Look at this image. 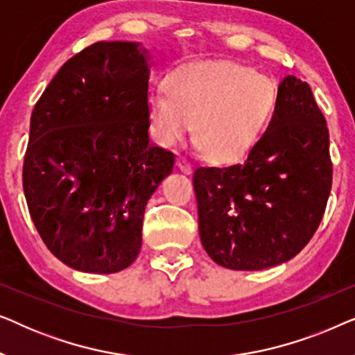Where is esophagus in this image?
I'll use <instances>...</instances> for the list:
<instances>
[{
    "label": "esophagus",
    "instance_id": "esophagus-1",
    "mask_svg": "<svg viewBox=\"0 0 355 355\" xmlns=\"http://www.w3.org/2000/svg\"><path fill=\"white\" fill-rule=\"evenodd\" d=\"M178 168L181 169L182 173H186V174H191L192 169H193L191 162H189L186 157H181V155H179V157H178Z\"/></svg>",
    "mask_w": 355,
    "mask_h": 355
}]
</instances>
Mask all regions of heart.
Here are the masks:
<instances>
[{"label":"heart","mask_w":355,"mask_h":355,"mask_svg":"<svg viewBox=\"0 0 355 355\" xmlns=\"http://www.w3.org/2000/svg\"><path fill=\"white\" fill-rule=\"evenodd\" d=\"M278 89L270 77L231 61H198L179 67L166 87L148 94L153 132L173 145L193 129V139L215 162L247 155L276 108Z\"/></svg>","instance_id":"b5f03b06"}]
</instances>
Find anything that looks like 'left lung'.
I'll use <instances>...</instances> for the list:
<instances>
[{
    "instance_id": "obj_1",
    "label": "left lung",
    "mask_w": 355,
    "mask_h": 355,
    "mask_svg": "<svg viewBox=\"0 0 355 355\" xmlns=\"http://www.w3.org/2000/svg\"><path fill=\"white\" fill-rule=\"evenodd\" d=\"M331 181L327 119L307 82L284 77L268 128L245 162L193 173L203 249L230 270L284 263L317 231Z\"/></svg>"
}]
</instances>
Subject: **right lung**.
<instances>
[{
    "label": "right lung",
    "instance_id": "right-lung-1",
    "mask_svg": "<svg viewBox=\"0 0 355 355\" xmlns=\"http://www.w3.org/2000/svg\"><path fill=\"white\" fill-rule=\"evenodd\" d=\"M150 56L137 42H98L67 60L37 101L22 186L38 234L84 273L137 259L148 198L174 168L150 142Z\"/></svg>",
    "mask_w": 355,
    "mask_h": 355
}]
</instances>
